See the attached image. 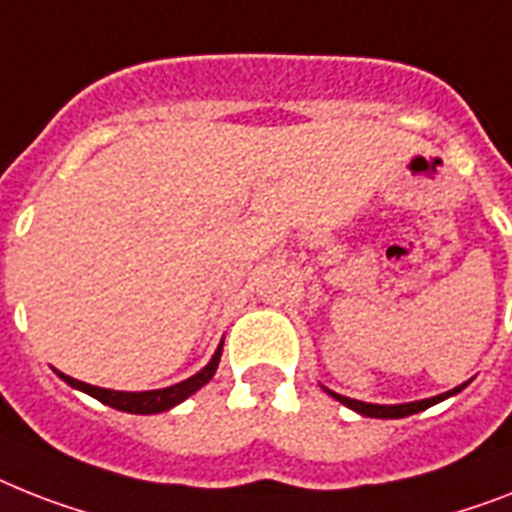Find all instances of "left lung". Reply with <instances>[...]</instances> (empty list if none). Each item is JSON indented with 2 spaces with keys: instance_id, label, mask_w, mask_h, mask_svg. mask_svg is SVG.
Instances as JSON below:
<instances>
[{
  "instance_id": "8db88e82",
  "label": "left lung",
  "mask_w": 512,
  "mask_h": 512,
  "mask_svg": "<svg viewBox=\"0 0 512 512\" xmlns=\"http://www.w3.org/2000/svg\"><path fill=\"white\" fill-rule=\"evenodd\" d=\"M468 384V381H465ZM465 384L455 386V389H450V392L439 394V397H431V400H418V402H405V405H373V402H360V400H350V397H344V394H336L331 392V389H326L334 400H339L342 405H347L350 410H355V413L360 415H368V418H405V415H413V413H421V410H426V407L436 405V402L447 400V397H452V394H458L460 389H465Z\"/></svg>"
}]
</instances>
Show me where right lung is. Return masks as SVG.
<instances>
[{
  "label": "right lung",
  "mask_w": 512,
  "mask_h": 512,
  "mask_svg": "<svg viewBox=\"0 0 512 512\" xmlns=\"http://www.w3.org/2000/svg\"><path fill=\"white\" fill-rule=\"evenodd\" d=\"M220 352H223V344H218V350H215L213 360L202 368L199 373H194L191 378L181 381V384L165 386V389H152V392H115V389H102V386H91L83 384L78 378H70L65 373L57 371V376L70 384L73 389H81V392L91 394L94 400L105 402V405L115 407V410H123V413H136V415H152V413H165L170 407H176L178 402H184L186 397L202 389V386L215 376L220 363Z\"/></svg>",
  "instance_id": "right-lung-1"
}]
</instances>
